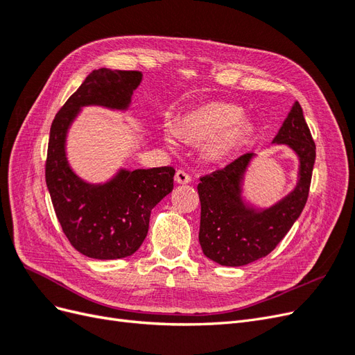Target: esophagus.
<instances>
[{"instance_id":"1","label":"esophagus","mask_w":355,"mask_h":355,"mask_svg":"<svg viewBox=\"0 0 355 355\" xmlns=\"http://www.w3.org/2000/svg\"><path fill=\"white\" fill-rule=\"evenodd\" d=\"M175 180L178 182V184H189L191 182V176L187 173L185 170H178L176 175H175Z\"/></svg>"}]
</instances>
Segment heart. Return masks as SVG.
I'll use <instances>...</instances> for the list:
<instances>
[{"label": "heart", "instance_id": "1", "mask_svg": "<svg viewBox=\"0 0 355 355\" xmlns=\"http://www.w3.org/2000/svg\"><path fill=\"white\" fill-rule=\"evenodd\" d=\"M240 108L223 102H209L187 112L176 128H167L166 141L175 146L179 136L189 142H206L211 158L220 159L237 149L247 136V125L240 120Z\"/></svg>", "mask_w": 355, "mask_h": 355}]
</instances>
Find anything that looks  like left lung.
<instances>
[{"mask_svg": "<svg viewBox=\"0 0 355 355\" xmlns=\"http://www.w3.org/2000/svg\"><path fill=\"white\" fill-rule=\"evenodd\" d=\"M272 144L292 148L300 166L296 188L270 209L249 207L241 198V180L252 153L200 178L198 240L202 253L219 265L243 266L270 254L305 207L315 163V144L299 102H295Z\"/></svg>", "mask_w": 355, "mask_h": 355, "instance_id": "left-lung-1", "label": "left lung"}]
</instances>
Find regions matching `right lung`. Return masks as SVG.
<instances>
[{"label": "right lung", "instance_id": "obj_1", "mask_svg": "<svg viewBox=\"0 0 355 355\" xmlns=\"http://www.w3.org/2000/svg\"><path fill=\"white\" fill-rule=\"evenodd\" d=\"M142 81L139 71L96 69L87 75L51 123L46 184L58 220L75 250L108 261L133 254L144 243L151 210L173 191V167L120 170L103 185L87 184L71 170L65 141L81 106L127 110Z\"/></svg>", "mask_w": 355, "mask_h": 355}]
</instances>
